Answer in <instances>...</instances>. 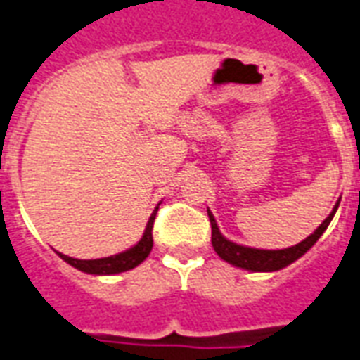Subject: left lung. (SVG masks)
I'll use <instances>...</instances> for the list:
<instances>
[{
    "label": "left lung",
    "instance_id": "obj_1",
    "mask_svg": "<svg viewBox=\"0 0 360 360\" xmlns=\"http://www.w3.org/2000/svg\"><path fill=\"white\" fill-rule=\"evenodd\" d=\"M340 202L336 204V207L332 210V214L322 221L321 227L316 229L315 233L307 236L305 240H302L300 244H295L292 248H284V250H257V248H248L240 246V244H234V242L227 240L223 234L219 233L217 229V223H215L214 215L207 210V215H210V223H212V246L217 252L221 259H225L227 263L234 265V267L248 269V271H278V269L286 267L290 263H294L297 257H302L309 248L313 246L321 234L326 231V227L330 225V221L336 214Z\"/></svg>",
    "mask_w": 360,
    "mask_h": 360
}]
</instances>
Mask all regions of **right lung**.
I'll list each match as a JSON object with an SVG mask.
<instances>
[{"label":"right lung","instance_id":"obj_1","mask_svg":"<svg viewBox=\"0 0 360 360\" xmlns=\"http://www.w3.org/2000/svg\"><path fill=\"white\" fill-rule=\"evenodd\" d=\"M156 212L158 207L154 210L150 219L146 223L145 234L137 244L126 252H122L118 255H110V257H103V259H74V257H68V255L58 254L66 263H70L72 267L79 269L84 273H91V275H114V273H124V271H129V269L137 267L141 262H145L146 255L150 254L153 250V227L154 219H156Z\"/></svg>","mask_w":360,"mask_h":360}]
</instances>
